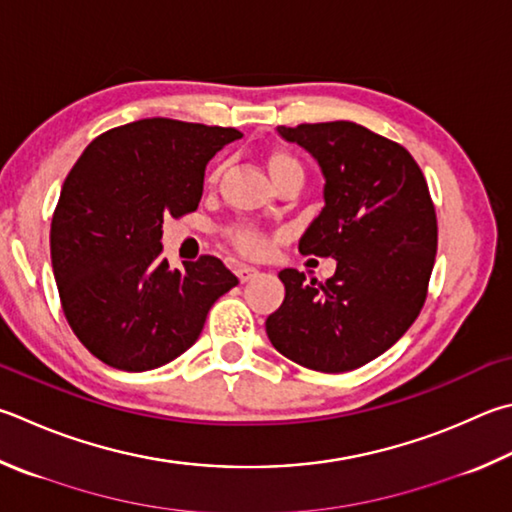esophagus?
<instances>
[{"label": "esophagus", "mask_w": 512, "mask_h": 512, "mask_svg": "<svg viewBox=\"0 0 512 512\" xmlns=\"http://www.w3.org/2000/svg\"><path fill=\"white\" fill-rule=\"evenodd\" d=\"M235 273H237V277H239V280H241V282H248V280H253V277H255V275H257L259 271H257V268H255V266H248V264H239V266H237V271H235Z\"/></svg>", "instance_id": "esophagus-1"}]
</instances>
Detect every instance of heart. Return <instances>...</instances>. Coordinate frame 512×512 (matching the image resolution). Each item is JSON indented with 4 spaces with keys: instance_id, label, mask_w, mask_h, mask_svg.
<instances>
[{
    "instance_id": "b5f03b06",
    "label": "heart",
    "mask_w": 512,
    "mask_h": 512,
    "mask_svg": "<svg viewBox=\"0 0 512 512\" xmlns=\"http://www.w3.org/2000/svg\"><path fill=\"white\" fill-rule=\"evenodd\" d=\"M300 167V163H297L291 154L286 152H275L271 154V159H268V167H271V174L284 170V167ZM221 174V165H215L208 174V181L215 183L219 179ZM224 235L226 239L230 241L232 246H235L237 250H241V253L246 255H259L262 250L266 248V239L262 232H259L257 226L248 224V221H237V224H230L224 228Z\"/></svg>"
}]
</instances>
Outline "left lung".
<instances>
[{
	"instance_id": "1",
	"label": "left lung",
	"mask_w": 512,
	"mask_h": 512,
	"mask_svg": "<svg viewBox=\"0 0 512 512\" xmlns=\"http://www.w3.org/2000/svg\"><path fill=\"white\" fill-rule=\"evenodd\" d=\"M277 132L324 174V208L300 253L338 266L324 284L280 271L286 295L266 333L297 365L342 374L385 353L421 313L439 235L434 203L412 154L367 127L333 120Z\"/></svg>"
}]
</instances>
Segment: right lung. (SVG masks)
<instances>
[{"instance_id": "right-lung-1", "label": "right lung", "mask_w": 512, "mask_h": 512, "mask_svg": "<svg viewBox=\"0 0 512 512\" xmlns=\"http://www.w3.org/2000/svg\"><path fill=\"white\" fill-rule=\"evenodd\" d=\"M241 136L143 118L94 138L71 167L51 219L53 275L69 327L105 365L147 371L181 356L239 284L212 255L172 271L161 224L199 208L208 161Z\"/></svg>"}]
</instances>
